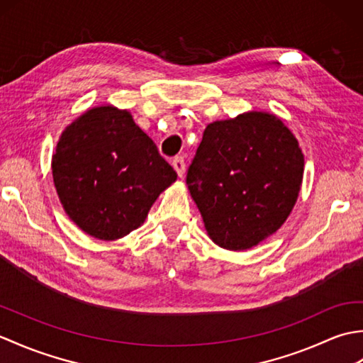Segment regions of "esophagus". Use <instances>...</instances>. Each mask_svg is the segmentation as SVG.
Listing matches in <instances>:
<instances>
[{
  "label": "esophagus",
  "instance_id": "34e87169",
  "mask_svg": "<svg viewBox=\"0 0 363 363\" xmlns=\"http://www.w3.org/2000/svg\"><path fill=\"white\" fill-rule=\"evenodd\" d=\"M173 168L176 169V173L179 177L184 176V173H186V162H184V157H176L173 159Z\"/></svg>",
  "mask_w": 363,
  "mask_h": 363
}]
</instances>
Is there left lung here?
<instances>
[{
	"label": "left lung",
	"mask_w": 363,
	"mask_h": 363,
	"mask_svg": "<svg viewBox=\"0 0 363 363\" xmlns=\"http://www.w3.org/2000/svg\"><path fill=\"white\" fill-rule=\"evenodd\" d=\"M303 174L291 130L274 113L251 111L206 126L187 184L211 240L245 251L289 218Z\"/></svg>",
	"instance_id": "8db88e82"
}]
</instances>
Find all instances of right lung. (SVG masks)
Wrapping results in <instances>:
<instances>
[{
    "label": "right lung",
    "mask_w": 363,
    "mask_h": 363,
    "mask_svg": "<svg viewBox=\"0 0 363 363\" xmlns=\"http://www.w3.org/2000/svg\"><path fill=\"white\" fill-rule=\"evenodd\" d=\"M51 169L68 218L104 242L140 228L177 177L130 112L112 104L91 107L62 130Z\"/></svg>",
    "instance_id": "add662e5"
}]
</instances>
